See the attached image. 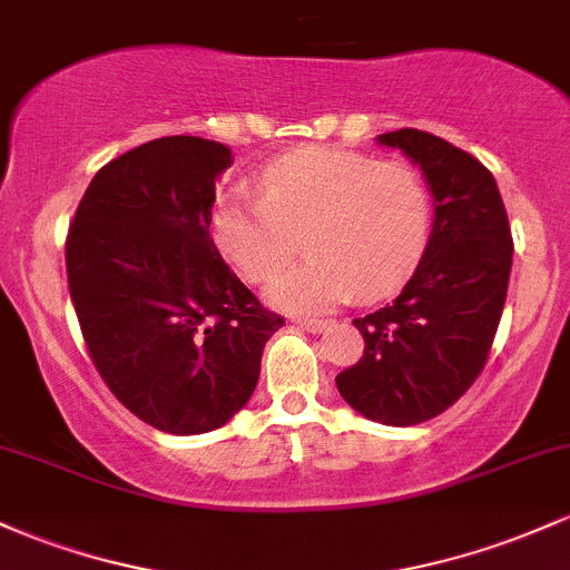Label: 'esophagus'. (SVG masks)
Listing matches in <instances>:
<instances>
[{
  "mask_svg": "<svg viewBox=\"0 0 570 570\" xmlns=\"http://www.w3.org/2000/svg\"><path fill=\"white\" fill-rule=\"evenodd\" d=\"M292 322H295L297 327L308 330V333H322V330H327V324H330V322H324V318H303V316L292 318Z\"/></svg>",
  "mask_w": 570,
  "mask_h": 570,
  "instance_id": "obj_1",
  "label": "esophagus"
}]
</instances>
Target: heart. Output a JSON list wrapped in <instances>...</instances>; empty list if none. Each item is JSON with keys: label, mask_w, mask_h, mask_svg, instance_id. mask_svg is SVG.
Returning <instances> with one entry per match:
<instances>
[{"label": "heart", "mask_w": 570, "mask_h": 570, "mask_svg": "<svg viewBox=\"0 0 570 570\" xmlns=\"http://www.w3.org/2000/svg\"><path fill=\"white\" fill-rule=\"evenodd\" d=\"M433 224L428 180L405 161H376L341 148H299L259 175V197L224 191L210 235L248 281L283 266L303 234L312 256L267 284L275 308L316 314L360 295L395 292Z\"/></svg>", "instance_id": "obj_1"}]
</instances>
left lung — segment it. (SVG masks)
I'll list each match as a JSON object with an SVG mask.
<instances>
[{
  "label": "left lung",
  "mask_w": 570,
  "mask_h": 570,
  "mask_svg": "<svg viewBox=\"0 0 570 570\" xmlns=\"http://www.w3.org/2000/svg\"><path fill=\"white\" fill-rule=\"evenodd\" d=\"M409 156L433 197V229L414 275L386 308L354 318L365 354L335 384L373 422L411 428L471 390L503 314L511 275L509 216L476 156L422 129L376 137Z\"/></svg>",
  "instance_id": "1"
}]
</instances>
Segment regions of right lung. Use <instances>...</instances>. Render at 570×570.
Segmentation results:
<instances>
[{"label":"right lung","instance_id":"right-lung-1","mask_svg":"<svg viewBox=\"0 0 570 570\" xmlns=\"http://www.w3.org/2000/svg\"><path fill=\"white\" fill-rule=\"evenodd\" d=\"M224 142L159 137L91 178L67 235L70 297L110 392L161 433L233 419L284 318L259 305L210 237Z\"/></svg>","mask_w":570,"mask_h":570}]
</instances>
